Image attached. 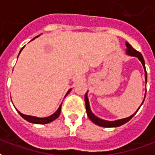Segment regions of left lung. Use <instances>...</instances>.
I'll return each mask as SVG.
<instances>
[{
	"label": "left lung",
	"instance_id": "obj_1",
	"mask_svg": "<svg viewBox=\"0 0 155 155\" xmlns=\"http://www.w3.org/2000/svg\"><path fill=\"white\" fill-rule=\"evenodd\" d=\"M125 45H126V50H125V51H126V54H128V55H130V56L137 57L140 60V62L142 63V64H143V70H144V78H145V81L147 82V72L146 69H145V62H144V60H143V55L141 54L140 52L137 51L136 50H134V49L131 46V45L129 44L128 42L125 43ZM145 95H146V92H145ZM145 95H144V98H145ZM143 101H144V99H143ZM143 102H142V104L143 103ZM84 102H85L86 113H87V115L88 117L90 118V120H91L93 123L95 124H97L99 126L104 127V128H112V127H119L121 126V125H123L124 124L127 123L129 120H130L132 119V117L136 114L140 108H139L136 110V112H135L134 114H132V115H130V117H127V118H124V119H120V120H114V121H110V120H102L101 118H99V117L96 116V115L91 111V106H90V102H89V99H88V91L86 92L85 95H84ZM142 104H141V105H142ZM141 105H140V106H141Z\"/></svg>",
	"mask_w": 155,
	"mask_h": 155
}]
</instances>
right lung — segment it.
I'll use <instances>...</instances> for the list:
<instances>
[{
	"label": "right lung",
	"mask_w": 155,
	"mask_h": 155,
	"mask_svg": "<svg viewBox=\"0 0 155 155\" xmlns=\"http://www.w3.org/2000/svg\"><path fill=\"white\" fill-rule=\"evenodd\" d=\"M38 36H40V35H37V36H35L34 39H32V41H33V40H35V38H37ZM24 47H25V46H24ZM24 47L21 48V50L20 51V53L21 52V51L23 50V48ZM20 53H19V54H20ZM19 54H18V56H19ZM71 91V89H70V90L68 91L67 93H66V94H65V96L70 93V91ZM65 96H64V97H65ZM61 104L59 106L58 110L54 112V114H52L51 115H50V116L44 117V118H40V117L24 114H22V113H21L19 110H17V112H18L19 114H20V115H21L24 120H25L26 121H28V122H30V123L36 124H45L51 123V122H52V121H54V120H56L58 117H59V115H60V114H61Z\"/></svg>",
	"instance_id": "1"
}]
</instances>
